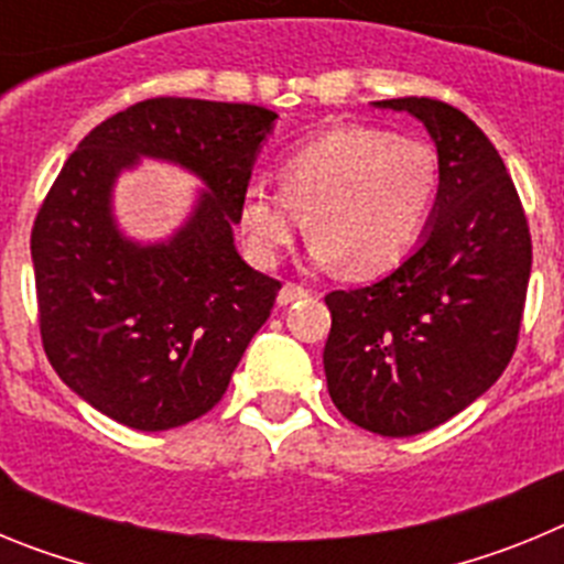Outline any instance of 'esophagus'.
I'll return each instance as SVG.
<instances>
[{"instance_id":"obj_1","label":"esophagus","mask_w":564,"mask_h":564,"mask_svg":"<svg viewBox=\"0 0 564 564\" xmlns=\"http://www.w3.org/2000/svg\"><path fill=\"white\" fill-rule=\"evenodd\" d=\"M305 296H307L305 288L293 285V282H285V285H282V291H279L276 302L285 307V305H293V302H299V299H305Z\"/></svg>"}]
</instances>
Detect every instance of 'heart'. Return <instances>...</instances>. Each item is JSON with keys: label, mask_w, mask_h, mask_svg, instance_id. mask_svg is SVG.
<instances>
[{"label": "heart", "mask_w": 564, "mask_h": 564, "mask_svg": "<svg viewBox=\"0 0 564 564\" xmlns=\"http://www.w3.org/2000/svg\"><path fill=\"white\" fill-rule=\"evenodd\" d=\"M279 192L248 183L237 226L259 268L276 265L307 217L311 259L350 276L401 262L435 206L441 163L430 143L378 127H333L279 161Z\"/></svg>", "instance_id": "b5f03b06"}]
</instances>
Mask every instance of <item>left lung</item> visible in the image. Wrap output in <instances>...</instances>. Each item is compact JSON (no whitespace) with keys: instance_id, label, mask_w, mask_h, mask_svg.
Here are the masks:
<instances>
[{"instance_id":"obj_1","label":"left lung","mask_w":564,"mask_h":564,"mask_svg":"<svg viewBox=\"0 0 564 564\" xmlns=\"http://www.w3.org/2000/svg\"><path fill=\"white\" fill-rule=\"evenodd\" d=\"M372 107L426 127L441 186L421 242L395 271L325 296V376L347 421L412 437L475 403L514 356L531 234L506 163L468 115L432 98Z\"/></svg>"}]
</instances>
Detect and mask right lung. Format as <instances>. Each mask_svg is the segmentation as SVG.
Masks as SVG:
<instances>
[{
  "mask_svg": "<svg viewBox=\"0 0 564 564\" xmlns=\"http://www.w3.org/2000/svg\"><path fill=\"white\" fill-rule=\"evenodd\" d=\"M279 115L253 104L149 98L98 123L39 208L30 257L44 352L93 410L141 432L183 426L217 406L276 279L234 246L237 203ZM148 160L204 183L166 240H132L113 183Z\"/></svg>",
  "mask_w": 564,
  "mask_h": 564,
  "instance_id": "obj_1",
  "label": "right lung"
}]
</instances>
